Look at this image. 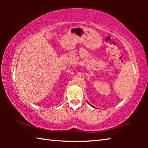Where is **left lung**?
Returning <instances> with one entry per match:
<instances>
[{
    "instance_id": "obj_1",
    "label": "left lung",
    "mask_w": 148,
    "mask_h": 148,
    "mask_svg": "<svg viewBox=\"0 0 148 148\" xmlns=\"http://www.w3.org/2000/svg\"><path fill=\"white\" fill-rule=\"evenodd\" d=\"M88 104H89V105H91V104H89V102H88ZM92 107H93V106H92Z\"/></svg>"
}]
</instances>
